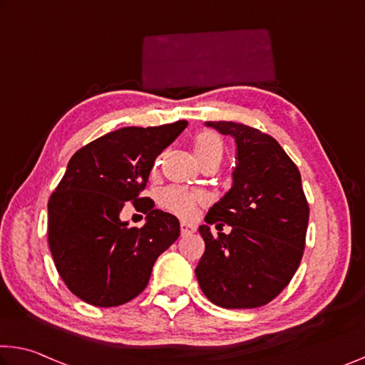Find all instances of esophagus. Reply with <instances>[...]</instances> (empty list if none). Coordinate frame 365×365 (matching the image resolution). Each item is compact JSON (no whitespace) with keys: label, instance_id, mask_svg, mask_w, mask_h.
I'll list each match as a JSON object with an SVG mask.
<instances>
[{"label":"esophagus","instance_id":"34e87169","mask_svg":"<svg viewBox=\"0 0 365 365\" xmlns=\"http://www.w3.org/2000/svg\"><path fill=\"white\" fill-rule=\"evenodd\" d=\"M180 230L183 235H188V234H193L196 230V225L195 224H190V222H182L180 224Z\"/></svg>","mask_w":365,"mask_h":365}]
</instances>
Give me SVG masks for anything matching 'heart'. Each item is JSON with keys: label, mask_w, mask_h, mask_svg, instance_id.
Here are the masks:
<instances>
[{"label": "heart", "mask_w": 365, "mask_h": 365, "mask_svg": "<svg viewBox=\"0 0 365 365\" xmlns=\"http://www.w3.org/2000/svg\"><path fill=\"white\" fill-rule=\"evenodd\" d=\"M193 148L200 164L212 159L216 160L222 159L224 141L216 131H211V130L200 131L198 135L195 136ZM159 201L162 207H165L167 211L173 212L178 217L188 219L196 212V206L203 203V193L192 192V190H185V188L169 187L160 193Z\"/></svg>", "instance_id": "1"}]
</instances>
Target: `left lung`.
<instances>
[{"mask_svg": "<svg viewBox=\"0 0 365 365\" xmlns=\"http://www.w3.org/2000/svg\"><path fill=\"white\" fill-rule=\"evenodd\" d=\"M237 144L232 188L207 211L200 234L205 253L195 274L201 291L224 309H257L281 294L300 264L309 203L300 172L273 136L234 121H206ZM230 235L210 234L223 222Z\"/></svg>", "mask_w": 365, "mask_h": 365, "instance_id": "obj_1", "label": "left lung"}]
</instances>
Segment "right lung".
Wrapping results in <instances>:
<instances>
[{
	"instance_id": "add662e5",
	"label": "right lung",
	"mask_w": 365,
	"mask_h": 365,
	"mask_svg": "<svg viewBox=\"0 0 365 365\" xmlns=\"http://www.w3.org/2000/svg\"><path fill=\"white\" fill-rule=\"evenodd\" d=\"M188 121L126 126L86 144L48 200V245L69 291L96 307H117L144 291L153 266L180 235V222L140 198L154 160ZM126 200L147 214L141 230L119 219Z\"/></svg>"
}]
</instances>
